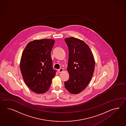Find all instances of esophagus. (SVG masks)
<instances>
[{
	"label": "esophagus",
	"instance_id": "esophagus-1",
	"mask_svg": "<svg viewBox=\"0 0 126 126\" xmlns=\"http://www.w3.org/2000/svg\"><path fill=\"white\" fill-rule=\"evenodd\" d=\"M64 71V70H63V69H62V68H61V69H60L59 70H58V72L59 73H62V72H63Z\"/></svg>",
	"mask_w": 126,
	"mask_h": 126
}]
</instances>
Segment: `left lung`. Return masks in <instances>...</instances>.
Returning a JSON list of instances; mask_svg holds the SVG:
<instances>
[{"instance_id":"8db88e82","label":"left lung","mask_w":126,"mask_h":126,"mask_svg":"<svg viewBox=\"0 0 126 126\" xmlns=\"http://www.w3.org/2000/svg\"><path fill=\"white\" fill-rule=\"evenodd\" d=\"M69 50L67 68L69 79L64 86L69 92L77 94L88 86L95 69V62L89 46L82 40L74 37L64 39Z\"/></svg>"}]
</instances>
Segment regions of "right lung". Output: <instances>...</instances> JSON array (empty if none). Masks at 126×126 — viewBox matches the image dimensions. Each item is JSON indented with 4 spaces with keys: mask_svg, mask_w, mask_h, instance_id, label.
<instances>
[{
    "mask_svg": "<svg viewBox=\"0 0 126 126\" xmlns=\"http://www.w3.org/2000/svg\"><path fill=\"white\" fill-rule=\"evenodd\" d=\"M55 41L34 40L28 43L22 53L20 69L29 88L37 94L46 92L56 71L52 67L51 51Z\"/></svg>",
    "mask_w": 126,
    "mask_h": 126,
    "instance_id": "add662e5",
    "label": "right lung"
}]
</instances>
